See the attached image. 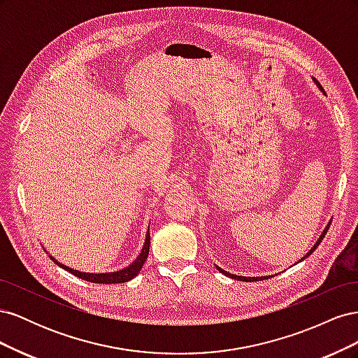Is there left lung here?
I'll list each match as a JSON object with an SVG mask.
<instances>
[{
  "mask_svg": "<svg viewBox=\"0 0 358 358\" xmlns=\"http://www.w3.org/2000/svg\"><path fill=\"white\" fill-rule=\"evenodd\" d=\"M329 229H330V224H329V225L326 227V230H324V231H322L321 237H320V239L317 241V243H315V245H313V248H312V249H310V251L308 252V255H305V257H303V258H306V257H309V255H310V254H312L313 251H315V249H317V246H318V245L321 243V241L324 239V237H326V233L329 231ZM303 258H301V259H303ZM218 270H220V272H222L224 275H227V276H230V278H233V279H241V280H245V282H252V280H258V279H264V278H243V276H236V275H231V273H227V272H225V270H222V268H220V267H218ZM267 278H268V276H267Z\"/></svg>",
  "mask_w": 358,
  "mask_h": 358,
  "instance_id": "obj_1",
  "label": "left lung"
}]
</instances>
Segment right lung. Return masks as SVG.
Here are the masks:
<instances>
[{
    "label": "right lung",
    "mask_w": 358,
    "mask_h": 358,
    "mask_svg": "<svg viewBox=\"0 0 358 358\" xmlns=\"http://www.w3.org/2000/svg\"><path fill=\"white\" fill-rule=\"evenodd\" d=\"M149 245H150V236L148 233L146 241H145V246L142 249V254L137 257V259L133 264H129L127 268L119 270V272H115V273H99V275L82 273V272H78V270H73L67 266L58 263L55 258H52V257L50 258L53 259V263H57L59 267L66 268L67 272L73 273L74 276H78L83 280H88V282H94V284H121V282H127V280H129V279H133L140 272V270H142V267L146 262V258H148V254H149Z\"/></svg>",
    "instance_id": "right-lung-1"
}]
</instances>
